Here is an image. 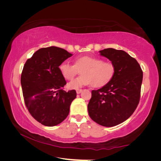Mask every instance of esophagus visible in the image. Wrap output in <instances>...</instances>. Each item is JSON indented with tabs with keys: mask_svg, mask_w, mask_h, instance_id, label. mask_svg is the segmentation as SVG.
I'll return each mask as SVG.
<instances>
[{
	"mask_svg": "<svg viewBox=\"0 0 161 161\" xmlns=\"http://www.w3.org/2000/svg\"><path fill=\"white\" fill-rule=\"evenodd\" d=\"M81 92H82V89H77V90H76L77 94H80Z\"/></svg>",
	"mask_w": 161,
	"mask_h": 161,
	"instance_id": "obj_1",
	"label": "esophagus"
}]
</instances>
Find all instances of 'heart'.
<instances>
[{
	"label": "heart",
	"instance_id": "heart-1",
	"mask_svg": "<svg viewBox=\"0 0 161 161\" xmlns=\"http://www.w3.org/2000/svg\"><path fill=\"white\" fill-rule=\"evenodd\" d=\"M81 70V77L70 81L68 89H77L91 84L94 87L103 86L112 80L115 73V67L111 62L92 56H81L75 59L74 64L63 62L59 66V72L66 80H73Z\"/></svg>",
	"mask_w": 161,
	"mask_h": 161
}]
</instances>
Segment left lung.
Wrapping results in <instances>:
<instances>
[{"label":"left lung","instance_id":"8db88e82","mask_svg":"<svg viewBox=\"0 0 161 161\" xmlns=\"http://www.w3.org/2000/svg\"><path fill=\"white\" fill-rule=\"evenodd\" d=\"M99 53L114 65L115 73L108 84L92 90L88 112L98 124L112 127L129 119L137 107L143 72L136 59L124 50L107 48Z\"/></svg>","mask_w":161,"mask_h":161}]
</instances>
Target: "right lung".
Returning <instances> with one entry per match:
<instances>
[{"label":"right lung","instance_id":"right-lung-1","mask_svg":"<svg viewBox=\"0 0 161 161\" xmlns=\"http://www.w3.org/2000/svg\"><path fill=\"white\" fill-rule=\"evenodd\" d=\"M72 55L54 46L41 48L23 67L20 82L24 102L32 116L44 126L62 123L77 97L75 89L63 90L67 82L59 70V64Z\"/></svg>","mask_w":161,"mask_h":161}]
</instances>
